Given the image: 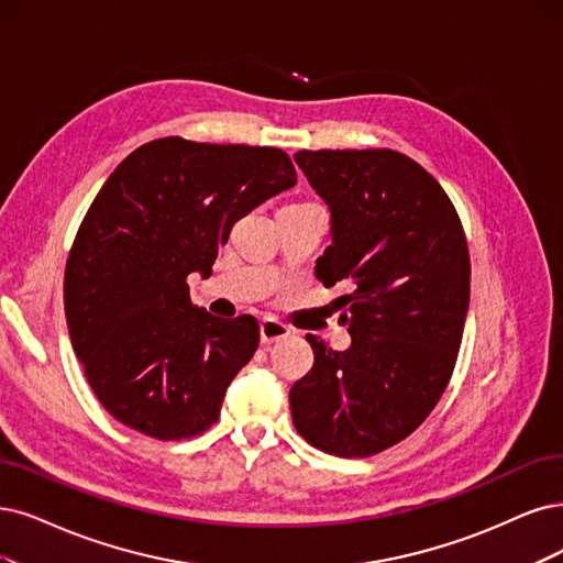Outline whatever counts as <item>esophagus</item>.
Instances as JSON below:
<instances>
[{"label": "esophagus", "instance_id": "esophagus-1", "mask_svg": "<svg viewBox=\"0 0 563 563\" xmlns=\"http://www.w3.org/2000/svg\"><path fill=\"white\" fill-rule=\"evenodd\" d=\"M292 331H289L287 324H283L280 320H274V318H266L262 324H260V339L264 345L268 343H276V341H283L287 339Z\"/></svg>", "mask_w": 563, "mask_h": 563}]
</instances>
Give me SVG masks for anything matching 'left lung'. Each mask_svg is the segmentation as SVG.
Wrapping results in <instances>:
<instances>
[{
  "instance_id": "obj_1",
  "label": "left lung",
  "mask_w": 563,
  "mask_h": 563,
  "mask_svg": "<svg viewBox=\"0 0 563 563\" xmlns=\"http://www.w3.org/2000/svg\"><path fill=\"white\" fill-rule=\"evenodd\" d=\"M331 211L316 276L345 280L343 352L313 334L316 364L289 389L303 439L336 456L401 443L443 397L462 345L471 260L456 208L424 166L389 148L295 155Z\"/></svg>"
}]
</instances>
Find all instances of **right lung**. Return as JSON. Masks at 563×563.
<instances>
[{
	"mask_svg": "<svg viewBox=\"0 0 563 563\" xmlns=\"http://www.w3.org/2000/svg\"><path fill=\"white\" fill-rule=\"evenodd\" d=\"M297 185L271 145L166 136L124 157L82 218L65 268L76 357L99 404L157 441L203 433L253 360V316L220 320L190 299L239 218Z\"/></svg>",
	"mask_w": 563,
	"mask_h": 563,
	"instance_id": "right-lung-1",
	"label": "right lung"
}]
</instances>
